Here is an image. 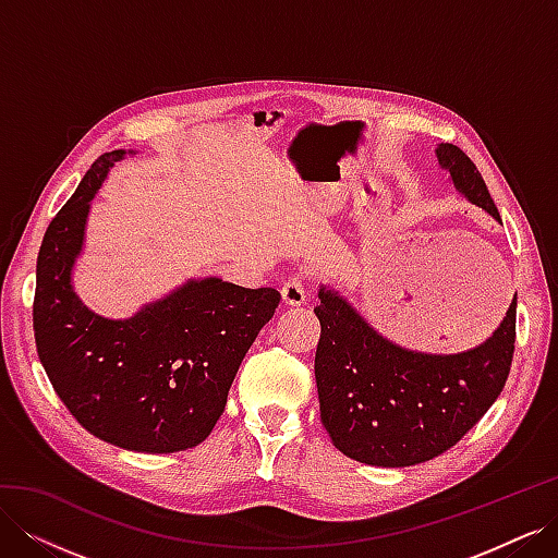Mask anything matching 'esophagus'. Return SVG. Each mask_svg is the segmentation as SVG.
I'll list each match as a JSON object with an SVG mask.
<instances>
[{
    "label": "esophagus",
    "mask_w": 558,
    "mask_h": 558,
    "mask_svg": "<svg viewBox=\"0 0 558 558\" xmlns=\"http://www.w3.org/2000/svg\"><path fill=\"white\" fill-rule=\"evenodd\" d=\"M305 298H307V291H305V281H302V277H291L289 281H283L281 300L286 302V305L300 307V305H305Z\"/></svg>",
    "instance_id": "obj_1"
}]
</instances>
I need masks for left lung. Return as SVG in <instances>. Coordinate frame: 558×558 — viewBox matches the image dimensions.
<instances>
[{
  "label": "left lung",
  "instance_id": "8db88e82",
  "mask_svg": "<svg viewBox=\"0 0 558 558\" xmlns=\"http://www.w3.org/2000/svg\"><path fill=\"white\" fill-rule=\"evenodd\" d=\"M437 160L472 205L500 221L486 183L459 146ZM314 359L320 421L353 461L404 468L435 459L477 424L508 381L517 340V298L484 344L453 356L416 353L384 340L347 300L320 289Z\"/></svg>",
  "mask_w": 558,
  "mask_h": 558
}]
</instances>
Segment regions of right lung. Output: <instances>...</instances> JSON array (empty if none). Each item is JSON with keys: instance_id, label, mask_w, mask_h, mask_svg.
<instances>
[{"instance_id": "obj_1", "label": "right lung", "mask_w": 558, "mask_h": 558, "mask_svg": "<svg viewBox=\"0 0 558 558\" xmlns=\"http://www.w3.org/2000/svg\"><path fill=\"white\" fill-rule=\"evenodd\" d=\"M123 154L99 156L46 228L32 320L46 375L83 428L121 449L172 453L207 440L281 295L209 277L125 320L83 307L72 265L90 199Z\"/></svg>"}]
</instances>
